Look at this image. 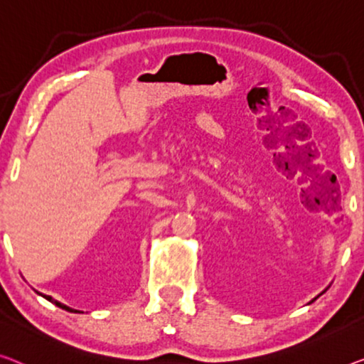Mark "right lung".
<instances>
[{"mask_svg":"<svg viewBox=\"0 0 364 364\" xmlns=\"http://www.w3.org/2000/svg\"><path fill=\"white\" fill-rule=\"evenodd\" d=\"M43 297H46V299H47V301H50L52 304H55V306H57V307H60V309H65V311H70V307H68V306H65V304H62V302H58V301H55V299H53V297H52V296H43Z\"/></svg>","mask_w":364,"mask_h":364,"instance_id":"1","label":"right lung"}]
</instances>
